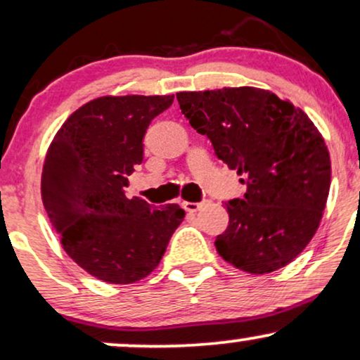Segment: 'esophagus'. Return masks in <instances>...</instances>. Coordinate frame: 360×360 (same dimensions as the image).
Masks as SVG:
<instances>
[{"label":"esophagus","mask_w":360,"mask_h":360,"mask_svg":"<svg viewBox=\"0 0 360 360\" xmlns=\"http://www.w3.org/2000/svg\"><path fill=\"white\" fill-rule=\"evenodd\" d=\"M181 205H184L185 210L190 212V214H195V212L200 210L202 203H197V202H184V203H181Z\"/></svg>","instance_id":"esophagus-1"}]
</instances>
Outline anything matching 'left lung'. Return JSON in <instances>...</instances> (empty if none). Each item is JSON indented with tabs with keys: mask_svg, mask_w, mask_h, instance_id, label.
<instances>
[{
	"mask_svg": "<svg viewBox=\"0 0 360 360\" xmlns=\"http://www.w3.org/2000/svg\"><path fill=\"white\" fill-rule=\"evenodd\" d=\"M190 125L247 185L225 202L229 227L215 240L221 259L243 272L270 274L312 240L330 188V157L302 110L254 86L176 93Z\"/></svg>",
	"mask_w": 360,
	"mask_h": 360,
	"instance_id": "8db88e82",
	"label": "left lung"
}]
</instances>
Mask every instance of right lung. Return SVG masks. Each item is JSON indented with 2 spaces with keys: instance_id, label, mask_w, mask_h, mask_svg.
Returning <instances> with one entry per match:
<instances>
[{
  "instance_id": "right-lung-1",
  "label": "right lung",
  "mask_w": 360,
  "mask_h": 360,
  "mask_svg": "<svg viewBox=\"0 0 360 360\" xmlns=\"http://www.w3.org/2000/svg\"><path fill=\"white\" fill-rule=\"evenodd\" d=\"M165 96H101L79 106L48 148L41 197L65 252L108 283L139 282L157 269L185 210L127 198L128 176L143 162L152 120Z\"/></svg>"
}]
</instances>
